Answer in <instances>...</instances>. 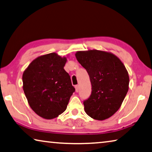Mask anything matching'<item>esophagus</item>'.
<instances>
[{
	"label": "esophagus",
	"mask_w": 152,
	"mask_h": 152,
	"mask_svg": "<svg viewBox=\"0 0 152 152\" xmlns=\"http://www.w3.org/2000/svg\"><path fill=\"white\" fill-rule=\"evenodd\" d=\"M75 88H76V92L78 93L79 91V86L78 85H76L75 86Z\"/></svg>",
	"instance_id": "34e87169"
}]
</instances>
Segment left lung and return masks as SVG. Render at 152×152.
<instances>
[{
	"instance_id": "left-lung-1",
	"label": "left lung",
	"mask_w": 152,
	"mask_h": 152,
	"mask_svg": "<svg viewBox=\"0 0 152 152\" xmlns=\"http://www.w3.org/2000/svg\"><path fill=\"white\" fill-rule=\"evenodd\" d=\"M76 57L86 69L92 86L91 94L83 102L85 112L103 120L114 115L129 90V77L122 61L110 53L98 50L78 51Z\"/></svg>"
}]
</instances>
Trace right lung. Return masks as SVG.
Instances as JSON below:
<instances>
[{"label": "right lung", "mask_w": 152, "mask_h": 152, "mask_svg": "<svg viewBox=\"0 0 152 152\" xmlns=\"http://www.w3.org/2000/svg\"><path fill=\"white\" fill-rule=\"evenodd\" d=\"M66 58L55 53L31 62L22 76L23 88L31 108L45 119H53L66 110L75 88L64 69Z\"/></svg>", "instance_id": "1"}]
</instances>
